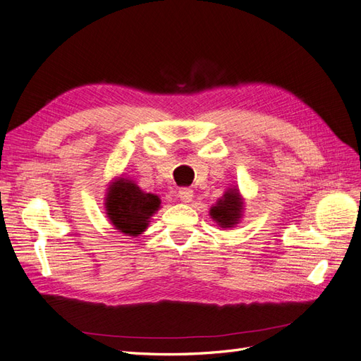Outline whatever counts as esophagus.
Masks as SVG:
<instances>
[{
    "instance_id": "1",
    "label": "esophagus",
    "mask_w": 361,
    "mask_h": 361,
    "mask_svg": "<svg viewBox=\"0 0 361 361\" xmlns=\"http://www.w3.org/2000/svg\"><path fill=\"white\" fill-rule=\"evenodd\" d=\"M179 197L183 203H190L192 200V190L191 188H180L179 190Z\"/></svg>"
}]
</instances>
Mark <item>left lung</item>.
<instances>
[{
    "mask_svg": "<svg viewBox=\"0 0 361 361\" xmlns=\"http://www.w3.org/2000/svg\"><path fill=\"white\" fill-rule=\"evenodd\" d=\"M243 202L239 199L236 190H231L224 194V197L211 209V216L221 227L235 226L241 218Z\"/></svg>",
    "mask_w": 361,
    "mask_h": 361,
    "instance_id": "1",
    "label": "left lung"
}]
</instances>
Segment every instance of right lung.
<instances>
[{
	"mask_svg": "<svg viewBox=\"0 0 361 361\" xmlns=\"http://www.w3.org/2000/svg\"><path fill=\"white\" fill-rule=\"evenodd\" d=\"M158 195L141 191L133 180L114 182L106 195V215L117 231L138 236L149 224L150 216L159 209Z\"/></svg>",
	"mask_w": 361,
	"mask_h": 361,
	"instance_id": "obj_1",
	"label": "right lung"
}]
</instances>
